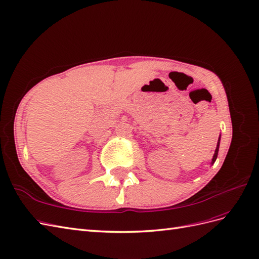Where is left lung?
Segmentation results:
<instances>
[{
    "instance_id": "left-lung-1",
    "label": "left lung",
    "mask_w": 259,
    "mask_h": 259,
    "mask_svg": "<svg viewBox=\"0 0 259 259\" xmlns=\"http://www.w3.org/2000/svg\"><path fill=\"white\" fill-rule=\"evenodd\" d=\"M219 145H220V138L218 139V144H217V148H215V151H214V155H213V158H212V161H211V164L214 163L217 157H218V151H219Z\"/></svg>"
}]
</instances>
